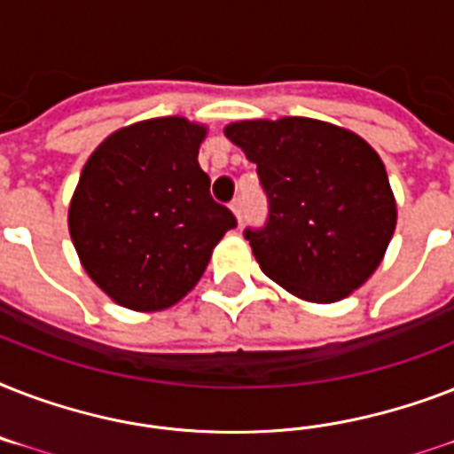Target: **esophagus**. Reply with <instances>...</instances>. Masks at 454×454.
Masks as SVG:
<instances>
[{
  "label": "esophagus",
  "instance_id": "1",
  "mask_svg": "<svg viewBox=\"0 0 454 454\" xmlns=\"http://www.w3.org/2000/svg\"><path fill=\"white\" fill-rule=\"evenodd\" d=\"M231 212L235 214V219H238V221L242 219V200H240V198L233 200V202H231Z\"/></svg>",
  "mask_w": 454,
  "mask_h": 454
}]
</instances>
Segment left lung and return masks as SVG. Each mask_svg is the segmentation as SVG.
<instances>
[{"mask_svg":"<svg viewBox=\"0 0 454 454\" xmlns=\"http://www.w3.org/2000/svg\"><path fill=\"white\" fill-rule=\"evenodd\" d=\"M269 198V221L247 228L256 262L299 299L332 303L372 276L395 231V200L372 145L310 117L245 120L223 129Z\"/></svg>","mask_w":454,"mask_h":454,"instance_id":"1","label":"left lung"}]
</instances>
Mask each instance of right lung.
<instances>
[{
    "instance_id": "right-lung-1",
    "label": "right lung",
    "mask_w": 454,
    "mask_h": 454,
    "mask_svg": "<svg viewBox=\"0 0 454 454\" xmlns=\"http://www.w3.org/2000/svg\"><path fill=\"white\" fill-rule=\"evenodd\" d=\"M205 137L207 127L185 117L144 120L110 134L82 169L70 238L89 278L124 309L174 306L238 226L200 169Z\"/></svg>"
}]
</instances>
